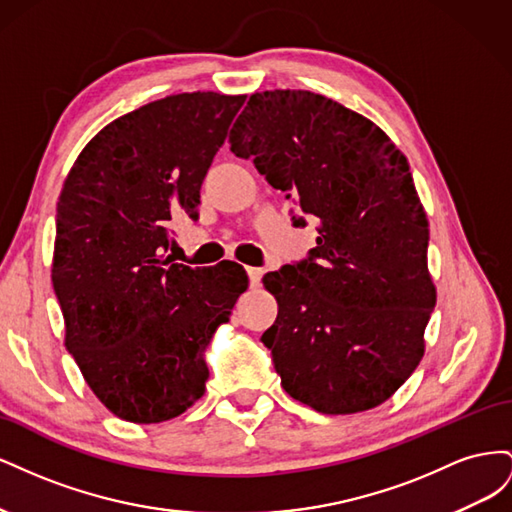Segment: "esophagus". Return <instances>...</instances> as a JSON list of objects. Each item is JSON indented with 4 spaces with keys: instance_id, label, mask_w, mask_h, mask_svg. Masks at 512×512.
<instances>
[{
    "instance_id": "esophagus-1",
    "label": "esophagus",
    "mask_w": 512,
    "mask_h": 512,
    "mask_svg": "<svg viewBox=\"0 0 512 512\" xmlns=\"http://www.w3.org/2000/svg\"><path fill=\"white\" fill-rule=\"evenodd\" d=\"M247 277H250V284H252V286H258L260 280H262V269H258V267H247Z\"/></svg>"
}]
</instances>
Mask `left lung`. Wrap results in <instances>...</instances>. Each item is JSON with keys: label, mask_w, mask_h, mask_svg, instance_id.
Masks as SVG:
<instances>
[{"label": "left lung", "mask_w": 512, "mask_h": 512, "mask_svg": "<svg viewBox=\"0 0 512 512\" xmlns=\"http://www.w3.org/2000/svg\"><path fill=\"white\" fill-rule=\"evenodd\" d=\"M228 143L318 218L309 258L262 280L277 318L260 339L284 391L322 414L380 406L421 363L436 305L406 156L374 121L303 89L250 96Z\"/></svg>", "instance_id": "obj_1"}]
</instances>
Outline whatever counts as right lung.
<instances>
[{
    "label": "right lung",
    "mask_w": 512,
    "mask_h": 512,
    "mask_svg": "<svg viewBox=\"0 0 512 512\" xmlns=\"http://www.w3.org/2000/svg\"><path fill=\"white\" fill-rule=\"evenodd\" d=\"M243 102L194 91L136 108L91 138L61 188L51 280L66 348L128 423L170 421L205 395V350L247 288L237 262L164 256Z\"/></svg>",
    "instance_id": "obj_1"
}]
</instances>
